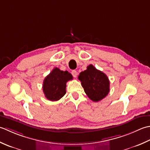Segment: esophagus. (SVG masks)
Returning a JSON list of instances; mask_svg holds the SVG:
<instances>
[{
    "label": "esophagus",
    "instance_id": "1",
    "mask_svg": "<svg viewBox=\"0 0 150 150\" xmlns=\"http://www.w3.org/2000/svg\"><path fill=\"white\" fill-rule=\"evenodd\" d=\"M71 73H72V76H74V78H76V76H77V75H78V72H77V71H74H74H72Z\"/></svg>",
    "mask_w": 150,
    "mask_h": 150
}]
</instances>
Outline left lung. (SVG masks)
Instances as JSON below:
<instances>
[{"instance_id":"8db88e82","label":"left lung","mask_w":150,"mask_h":150,"mask_svg":"<svg viewBox=\"0 0 150 150\" xmlns=\"http://www.w3.org/2000/svg\"><path fill=\"white\" fill-rule=\"evenodd\" d=\"M87 96L93 102H99L109 93L110 82L103 72L89 65L87 70L79 73L78 76Z\"/></svg>"}]
</instances>
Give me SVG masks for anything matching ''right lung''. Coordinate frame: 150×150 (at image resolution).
Returning <instances> with one entry per match:
<instances>
[{
    "instance_id": "add662e5",
    "label": "right lung",
    "mask_w": 150,
    "mask_h": 150,
    "mask_svg": "<svg viewBox=\"0 0 150 150\" xmlns=\"http://www.w3.org/2000/svg\"><path fill=\"white\" fill-rule=\"evenodd\" d=\"M73 78L68 71L54 68L43 81L42 89L45 97L48 100L57 101L66 93V83Z\"/></svg>"
}]
</instances>
